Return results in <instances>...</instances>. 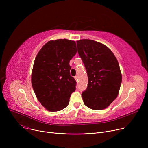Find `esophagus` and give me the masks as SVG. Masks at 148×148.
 I'll return each instance as SVG.
<instances>
[{
    "mask_svg": "<svg viewBox=\"0 0 148 148\" xmlns=\"http://www.w3.org/2000/svg\"><path fill=\"white\" fill-rule=\"evenodd\" d=\"M74 79H75V80L77 82L79 80H78V76H75V77H74Z\"/></svg>",
    "mask_w": 148,
    "mask_h": 148,
    "instance_id": "34e87169",
    "label": "esophagus"
}]
</instances>
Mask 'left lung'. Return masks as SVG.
Masks as SVG:
<instances>
[{
  "mask_svg": "<svg viewBox=\"0 0 148 148\" xmlns=\"http://www.w3.org/2000/svg\"><path fill=\"white\" fill-rule=\"evenodd\" d=\"M77 46L88 77L87 89L82 94L84 104L93 110L104 109L119 94L122 74L118 60L99 42L81 40Z\"/></svg>",
  "mask_w": 148,
  "mask_h": 148,
  "instance_id": "left-lung-1",
  "label": "left lung"
}]
</instances>
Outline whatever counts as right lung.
Here are the masks:
<instances>
[{
  "label": "right lung",
  "mask_w": 148,
  "mask_h": 148,
  "mask_svg": "<svg viewBox=\"0 0 148 148\" xmlns=\"http://www.w3.org/2000/svg\"><path fill=\"white\" fill-rule=\"evenodd\" d=\"M76 53L75 41L59 39L47 42L35 58L32 85L39 101L50 112L64 109L75 90L69 61Z\"/></svg>",
  "instance_id": "1"
}]
</instances>
